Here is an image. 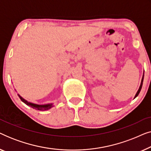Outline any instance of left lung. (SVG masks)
<instances>
[{"instance_id":"1","label":"left lung","mask_w":151,"mask_h":151,"mask_svg":"<svg viewBox=\"0 0 151 151\" xmlns=\"http://www.w3.org/2000/svg\"><path fill=\"white\" fill-rule=\"evenodd\" d=\"M144 76V73H143V76H142V82H141V84H140L139 88V89H138V91H137V93H136V94H135V98H136V97H137V96H138V95H139V93L140 91H141V89H142V84H143Z\"/></svg>"}]
</instances>
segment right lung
<instances>
[{"label":"right lung","instance_id":"add662e5","mask_svg":"<svg viewBox=\"0 0 151 151\" xmlns=\"http://www.w3.org/2000/svg\"><path fill=\"white\" fill-rule=\"evenodd\" d=\"M18 96L20 98V100H21L22 102H23L24 104L27 105V106H29L33 109H36V110L46 111V110H48V109H50L51 108H52L53 106H54L53 105L52 103H51V104H34V103L29 102H28V101H27L26 100H24V99L23 98H22V97L20 96L19 94H18Z\"/></svg>","mask_w":151,"mask_h":151}]
</instances>
